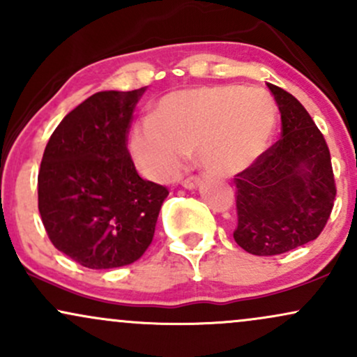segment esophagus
<instances>
[{"instance_id": "esophagus-1", "label": "esophagus", "mask_w": 357, "mask_h": 357, "mask_svg": "<svg viewBox=\"0 0 357 357\" xmlns=\"http://www.w3.org/2000/svg\"><path fill=\"white\" fill-rule=\"evenodd\" d=\"M181 184L183 188H186V190H195V188L199 186V178H188L184 179Z\"/></svg>"}]
</instances>
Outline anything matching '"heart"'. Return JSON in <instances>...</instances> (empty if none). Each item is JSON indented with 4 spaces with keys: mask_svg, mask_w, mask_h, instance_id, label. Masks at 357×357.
Listing matches in <instances>:
<instances>
[{
    "mask_svg": "<svg viewBox=\"0 0 357 357\" xmlns=\"http://www.w3.org/2000/svg\"><path fill=\"white\" fill-rule=\"evenodd\" d=\"M277 126L268 93L235 85L178 90L158 102L130 130L129 147L142 174L167 181L195 147L208 173L231 176L247 169L267 149Z\"/></svg>",
    "mask_w": 357,
    "mask_h": 357,
    "instance_id": "obj_1",
    "label": "heart"
}]
</instances>
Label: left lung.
<instances>
[{
	"label": "left lung",
	"mask_w": 357,
	"mask_h": 357,
	"mask_svg": "<svg viewBox=\"0 0 357 357\" xmlns=\"http://www.w3.org/2000/svg\"><path fill=\"white\" fill-rule=\"evenodd\" d=\"M282 119V137L236 174L238 227L233 238L252 255L268 257L321 235L334 206L329 147L296 97L267 84Z\"/></svg>",
	"instance_id": "left-lung-1"
}]
</instances>
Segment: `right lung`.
Masks as SVG:
<instances>
[{"instance_id": "1", "label": "right lung", "mask_w": 357, "mask_h": 357, "mask_svg": "<svg viewBox=\"0 0 357 357\" xmlns=\"http://www.w3.org/2000/svg\"><path fill=\"white\" fill-rule=\"evenodd\" d=\"M147 87L90 96L61 119L45 147L38 210L56 250L87 268L142 257L169 191L137 174L126 141Z\"/></svg>"}]
</instances>
